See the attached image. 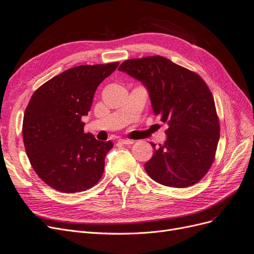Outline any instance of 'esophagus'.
Masks as SVG:
<instances>
[{"label": "esophagus", "mask_w": 254, "mask_h": 254, "mask_svg": "<svg viewBox=\"0 0 254 254\" xmlns=\"http://www.w3.org/2000/svg\"><path fill=\"white\" fill-rule=\"evenodd\" d=\"M119 143L125 144V145H131V144H133L134 142L132 141V139H124V138H121V139H119Z\"/></svg>", "instance_id": "esophagus-1"}]
</instances>
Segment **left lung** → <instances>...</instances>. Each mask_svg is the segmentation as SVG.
Segmentation results:
<instances>
[{
    "mask_svg": "<svg viewBox=\"0 0 254 254\" xmlns=\"http://www.w3.org/2000/svg\"><path fill=\"white\" fill-rule=\"evenodd\" d=\"M120 71L146 87L154 115L168 125L167 139L145 165L153 181L185 188L210 169L220 138L213 95L197 73L160 56L127 60Z\"/></svg>",
    "mask_w": 254,
    "mask_h": 254,
    "instance_id": "8db88e82",
    "label": "left lung"
}]
</instances>
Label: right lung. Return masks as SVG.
<instances>
[{
  "label": "right lung",
  "instance_id": "1",
  "mask_svg": "<svg viewBox=\"0 0 254 254\" xmlns=\"http://www.w3.org/2000/svg\"><path fill=\"white\" fill-rule=\"evenodd\" d=\"M119 62L81 65L60 73L34 91L23 120V141L34 171L63 193L93 187L104 173L105 156L113 147L84 133L98 86Z\"/></svg>",
  "mask_w": 254,
  "mask_h": 254
}]
</instances>
